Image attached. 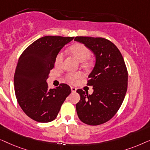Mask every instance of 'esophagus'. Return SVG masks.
<instances>
[{"label": "esophagus", "mask_w": 150, "mask_h": 150, "mask_svg": "<svg viewBox=\"0 0 150 150\" xmlns=\"http://www.w3.org/2000/svg\"><path fill=\"white\" fill-rule=\"evenodd\" d=\"M71 92H75L76 90H77V89L74 87H71Z\"/></svg>", "instance_id": "esophagus-1"}]
</instances>
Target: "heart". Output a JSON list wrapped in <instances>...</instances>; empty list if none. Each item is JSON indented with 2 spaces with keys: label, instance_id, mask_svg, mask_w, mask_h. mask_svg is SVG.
I'll return each mask as SVG.
<instances>
[{
  "label": "heart",
  "instance_id": "b5f03b06",
  "mask_svg": "<svg viewBox=\"0 0 150 150\" xmlns=\"http://www.w3.org/2000/svg\"><path fill=\"white\" fill-rule=\"evenodd\" d=\"M70 52L78 60L82 62V64L86 67H90L92 65V62L88 60L91 52L87 46L82 43H77L71 46L70 47ZM64 54L63 52H58L55 58V65L56 67H61L64 61ZM82 77V73L80 72L75 73H69L66 76L67 79L70 82H74L76 80Z\"/></svg>",
  "mask_w": 150,
  "mask_h": 150
}]
</instances>
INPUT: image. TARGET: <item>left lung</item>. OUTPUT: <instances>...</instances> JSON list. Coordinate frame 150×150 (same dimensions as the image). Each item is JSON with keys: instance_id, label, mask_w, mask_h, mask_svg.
Listing matches in <instances>:
<instances>
[{"instance_id": "8db88e82", "label": "left lung", "mask_w": 150, "mask_h": 150, "mask_svg": "<svg viewBox=\"0 0 150 150\" xmlns=\"http://www.w3.org/2000/svg\"><path fill=\"white\" fill-rule=\"evenodd\" d=\"M74 41L87 46L96 56L87 81L93 93L77 90L81 97L76 104L78 117L88 125H100L114 116L123 103L128 87L127 68L120 50L108 39L76 37Z\"/></svg>"}]
</instances>
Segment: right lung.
<instances>
[{
	"mask_svg": "<svg viewBox=\"0 0 150 150\" xmlns=\"http://www.w3.org/2000/svg\"><path fill=\"white\" fill-rule=\"evenodd\" d=\"M74 39L45 36L30 44L19 58L14 75L17 100L23 111L38 122L53 121L71 90L66 83L49 89L46 80L60 50Z\"/></svg>",
	"mask_w": 150,
	"mask_h": 150,
	"instance_id": "obj_1",
	"label": "right lung"
}]
</instances>
